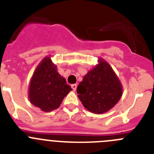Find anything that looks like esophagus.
Wrapping results in <instances>:
<instances>
[{
    "mask_svg": "<svg viewBox=\"0 0 154 154\" xmlns=\"http://www.w3.org/2000/svg\"><path fill=\"white\" fill-rule=\"evenodd\" d=\"M71 86H72V89L73 90H76V88H77V85H76V84H72V85H71Z\"/></svg>",
    "mask_w": 154,
    "mask_h": 154,
    "instance_id": "34e87169",
    "label": "esophagus"
}]
</instances>
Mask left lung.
<instances>
[{"mask_svg": "<svg viewBox=\"0 0 154 154\" xmlns=\"http://www.w3.org/2000/svg\"><path fill=\"white\" fill-rule=\"evenodd\" d=\"M78 97L85 109L96 114L108 112L123 95V85L113 69L99 58L77 87Z\"/></svg>", "mask_w": 154, "mask_h": 154, "instance_id": "8db88e82", "label": "left lung"}]
</instances>
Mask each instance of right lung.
Instances as JSON below:
<instances>
[{
  "mask_svg": "<svg viewBox=\"0 0 154 154\" xmlns=\"http://www.w3.org/2000/svg\"><path fill=\"white\" fill-rule=\"evenodd\" d=\"M72 90L65 78L57 71L51 56H46L38 65L31 77L28 98L31 104L44 112H51L60 106L63 99Z\"/></svg>",
  "mask_w": 154,
  "mask_h": 154,
  "instance_id": "1",
  "label": "right lung"
}]
</instances>
